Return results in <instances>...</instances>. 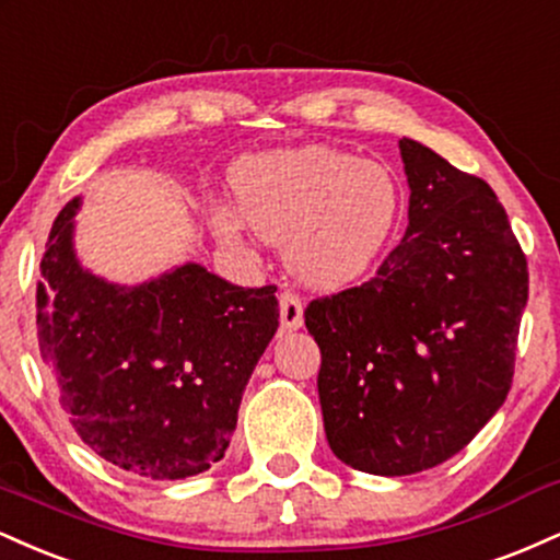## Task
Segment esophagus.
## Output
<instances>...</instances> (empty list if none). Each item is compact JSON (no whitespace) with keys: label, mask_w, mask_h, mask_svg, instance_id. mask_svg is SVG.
Wrapping results in <instances>:
<instances>
[{"label":"esophagus","mask_w":560,"mask_h":560,"mask_svg":"<svg viewBox=\"0 0 560 560\" xmlns=\"http://www.w3.org/2000/svg\"><path fill=\"white\" fill-rule=\"evenodd\" d=\"M280 322L282 330H299L304 325V306H301V299L291 291L280 295Z\"/></svg>","instance_id":"esophagus-1"}]
</instances>
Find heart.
Masks as SVG:
<instances>
[{
    "label": "heart",
    "instance_id": "obj_1",
    "mask_svg": "<svg viewBox=\"0 0 560 560\" xmlns=\"http://www.w3.org/2000/svg\"><path fill=\"white\" fill-rule=\"evenodd\" d=\"M235 207L217 214V233L238 243L243 222L282 243L285 265L314 288L351 285L385 252L404 214V188L383 162L330 147L252 156L233 173Z\"/></svg>",
    "mask_w": 560,
    "mask_h": 560
}]
</instances>
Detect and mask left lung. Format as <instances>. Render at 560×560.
<instances>
[{
    "label": "left lung",
    "mask_w": 560,
    "mask_h": 560,
    "mask_svg": "<svg viewBox=\"0 0 560 560\" xmlns=\"http://www.w3.org/2000/svg\"><path fill=\"white\" fill-rule=\"evenodd\" d=\"M409 228L372 280L306 306L335 456L404 477L448 462L503 406L527 256L482 177L400 138Z\"/></svg>",
    "instance_id": "left-lung-1"
}]
</instances>
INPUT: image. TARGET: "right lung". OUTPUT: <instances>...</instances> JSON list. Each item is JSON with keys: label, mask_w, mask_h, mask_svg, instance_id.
Returning a JSON list of instances; mask_svg holds the SVG:
<instances>
[{"label": "right lung", "mask_w": 560, "mask_h": 560, "mask_svg": "<svg viewBox=\"0 0 560 560\" xmlns=\"http://www.w3.org/2000/svg\"><path fill=\"white\" fill-rule=\"evenodd\" d=\"M81 199L57 214L36 288L46 370L72 430L117 469L186 479L225 456L256 361L278 332L275 285L241 288L201 265L117 285L81 267Z\"/></svg>", "instance_id": "1"}]
</instances>
